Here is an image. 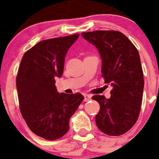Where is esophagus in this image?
Instances as JSON below:
<instances>
[{"label":"esophagus","mask_w":159,"mask_h":159,"mask_svg":"<svg viewBox=\"0 0 159 159\" xmlns=\"http://www.w3.org/2000/svg\"><path fill=\"white\" fill-rule=\"evenodd\" d=\"M84 101H85V102H88V101L91 100V95H90V94H84Z\"/></svg>","instance_id":"esophagus-1"}]
</instances>
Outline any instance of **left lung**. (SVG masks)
<instances>
[{
    "mask_svg": "<svg viewBox=\"0 0 159 159\" xmlns=\"http://www.w3.org/2000/svg\"><path fill=\"white\" fill-rule=\"evenodd\" d=\"M81 35L98 51L102 76L112 87L110 98L92 97L100 105L96 125L106 134L121 135L136 122L142 105L144 79L139 51L119 31L95 30Z\"/></svg>",
    "mask_w": 159,
    "mask_h": 159,
    "instance_id": "left-lung-1",
    "label": "left lung"
}]
</instances>
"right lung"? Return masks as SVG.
Wrapping results in <instances>:
<instances>
[{
    "instance_id": "right-lung-1",
    "label": "right lung",
    "mask_w": 159,
    "mask_h": 159,
    "mask_svg": "<svg viewBox=\"0 0 159 159\" xmlns=\"http://www.w3.org/2000/svg\"><path fill=\"white\" fill-rule=\"evenodd\" d=\"M79 34L40 41L24 54L16 80L20 110L28 128L48 140L62 137L84 96L57 92L65 56Z\"/></svg>"
}]
</instances>
